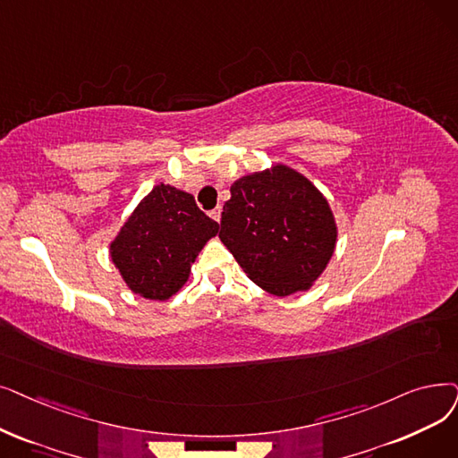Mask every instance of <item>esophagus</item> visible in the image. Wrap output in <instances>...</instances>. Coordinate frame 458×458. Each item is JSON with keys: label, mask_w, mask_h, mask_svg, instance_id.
Segmentation results:
<instances>
[{"label": "esophagus", "mask_w": 458, "mask_h": 458, "mask_svg": "<svg viewBox=\"0 0 458 458\" xmlns=\"http://www.w3.org/2000/svg\"><path fill=\"white\" fill-rule=\"evenodd\" d=\"M221 213H223V209H221V208H215L213 211H209V216L213 218V221L221 223Z\"/></svg>", "instance_id": "1"}]
</instances>
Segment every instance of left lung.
<instances>
[{
  "mask_svg": "<svg viewBox=\"0 0 458 458\" xmlns=\"http://www.w3.org/2000/svg\"><path fill=\"white\" fill-rule=\"evenodd\" d=\"M230 192L218 237L250 281L278 297L310 290L339 237L327 198L283 163L240 177Z\"/></svg>",
  "mask_w": 458,
  "mask_h": 458,
  "instance_id": "8db88e82",
  "label": "left lung"
}]
</instances>
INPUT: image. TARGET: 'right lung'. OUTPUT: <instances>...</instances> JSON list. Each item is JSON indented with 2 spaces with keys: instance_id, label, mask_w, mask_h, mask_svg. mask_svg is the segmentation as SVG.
Masks as SVG:
<instances>
[{
  "instance_id": "obj_1",
  "label": "right lung",
  "mask_w": 458,
  "mask_h": 458,
  "mask_svg": "<svg viewBox=\"0 0 458 458\" xmlns=\"http://www.w3.org/2000/svg\"><path fill=\"white\" fill-rule=\"evenodd\" d=\"M216 233L218 225L192 194L158 183L110 242V258L131 292L166 301L185 286L198 252Z\"/></svg>"
}]
</instances>
